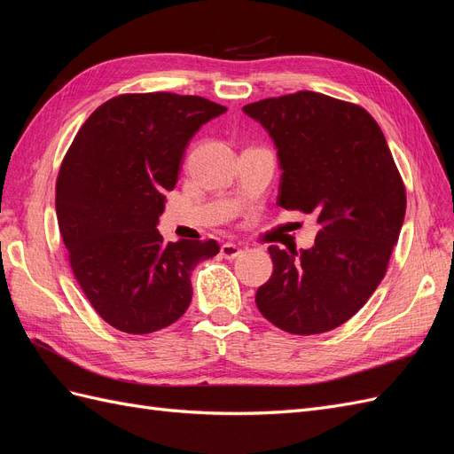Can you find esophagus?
<instances>
[{"label": "esophagus", "mask_w": 454, "mask_h": 454, "mask_svg": "<svg viewBox=\"0 0 454 454\" xmlns=\"http://www.w3.org/2000/svg\"><path fill=\"white\" fill-rule=\"evenodd\" d=\"M219 252H222V255L225 259H235L242 254V248L237 244H232V242H225V244H222V250H219Z\"/></svg>", "instance_id": "obj_1"}]
</instances>
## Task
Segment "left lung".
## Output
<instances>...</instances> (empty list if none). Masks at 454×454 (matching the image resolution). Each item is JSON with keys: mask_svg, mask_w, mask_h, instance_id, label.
<instances>
[{"mask_svg": "<svg viewBox=\"0 0 454 454\" xmlns=\"http://www.w3.org/2000/svg\"><path fill=\"white\" fill-rule=\"evenodd\" d=\"M261 122L282 168L278 204L314 214L309 250L270 246V278L259 312L294 335L350 320L384 278L405 217V185L387 138L364 107L312 90L242 107Z\"/></svg>", "mask_w": 454, "mask_h": 454, "instance_id": "obj_1", "label": "left lung"}]
</instances>
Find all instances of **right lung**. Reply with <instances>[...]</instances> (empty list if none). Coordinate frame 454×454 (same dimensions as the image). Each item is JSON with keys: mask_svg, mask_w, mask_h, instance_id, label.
<instances>
[{"mask_svg": "<svg viewBox=\"0 0 454 454\" xmlns=\"http://www.w3.org/2000/svg\"><path fill=\"white\" fill-rule=\"evenodd\" d=\"M227 112L200 96L121 94L79 129L57 180V217L81 290L119 332L174 324L193 295L191 272L215 240L164 242L157 229L197 130Z\"/></svg>", "mask_w": 454, "mask_h": 454, "instance_id": "add662e5", "label": "right lung"}]
</instances>
